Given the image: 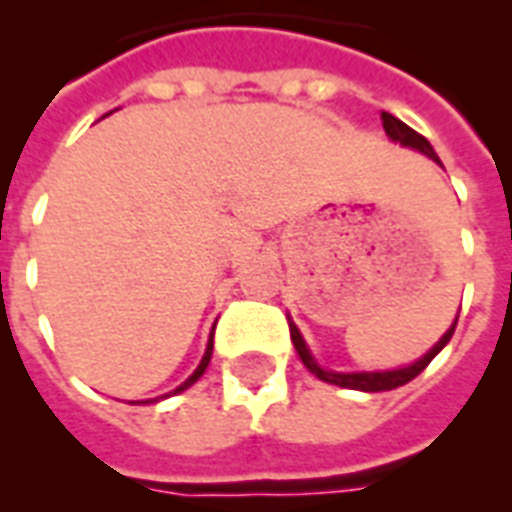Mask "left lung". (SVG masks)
I'll return each mask as SVG.
<instances>
[{
    "label": "left lung",
    "mask_w": 512,
    "mask_h": 512,
    "mask_svg": "<svg viewBox=\"0 0 512 512\" xmlns=\"http://www.w3.org/2000/svg\"><path fill=\"white\" fill-rule=\"evenodd\" d=\"M382 127H385V135H388L393 143L414 148V151H420V154L430 156L433 162H438L433 146H430L428 140L422 138L420 132H414L409 124H404L393 114H385V111H382ZM454 327H457V319H454L452 327L446 329V335L441 337V340H438L436 345H433V348L420 358V361H414V364L409 366H401V369H388V372H329V369H321V366L316 364V358L311 356V350H308V345H305L300 329L295 327V321L289 319V335H292V342H295V350H297V356H300V361L308 366V372L316 374L319 380L329 382V385H340V388H350V390H366V393H380V390L401 388V385H406L409 380H414V377H417V374H420L422 369H425V366H428L438 353H441V348H444L446 342L452 340Z\"/></svg>",
    "instance_id": "8db88e82"
}]
</instances>
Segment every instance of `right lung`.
<instances>
[{
    "label": "right lung",
    "mask_w": 512,
    "mask_h": 512,
    "mask_svg": "<svg viewBox=\"0 0 512 512\" xmlns=\"http://www.w3.org/2000/svg\"><path fill=\"white\" fill-rule=\"evenodd\" d=\"M209 358H212V337H209V342H207V350H204V358H201V364L196 366V372H193L191 377H188V380L183 382V385H177V388L172 390V393H183L185 388H191L193 382L199 380L201 374H204V369H207V366H209ZM172 393H167V396H172Z\"/></svg>",
    "instance_id": "1"
}]
</instances>
